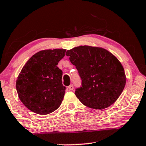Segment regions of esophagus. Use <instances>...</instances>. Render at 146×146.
Listing matches in <instances>:
<instances>
[{"instance_id": "obj_1", "label": "esophagus", "mask_w": 146, "mask_h": 146, "mask_svg": "<svg viewBox=\"0 0 146 146\" xmlns=\"http://www.w3.org/2000/svg\"><path fill=\"white\" fill-rule=\"evenodd\" d=\"M73 84H71V85H70V86L68 87V89H69V90H70V91H71V90H73Z\"/></svg>"}]
</instances>
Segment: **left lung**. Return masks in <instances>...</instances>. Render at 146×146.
Masks as SVG:
<instances>
[{"instance_id":"left-lung-1","label":"left lung","mask_w":146,"mask_h":146,"mask_svg":"<svg viewBox=\"0 0 146 146\" xmlns=\"http://www.w3.org/2000/svg\"><path fill=\"white\" fill-rule=\"evenodd\" d=\"M66 55L82 80L75 94L83 104L102 110L116 102L126 84L124 68L117 57L103 48L86 45L68 50Z\"/></svg>"}]
</instances>
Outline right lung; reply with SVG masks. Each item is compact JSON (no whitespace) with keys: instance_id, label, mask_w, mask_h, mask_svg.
Here are the masks:
<instances>
[{"instance_id":"right-lung-1","label":"right lung","mask_w":146,"mask_h":146,"mask_svg":"<svg viewBox=\"0 0 146 146\" xmlns=\"http://www.w3.org/2000/svg\"><path fill=\"white\" fill-rule=\"evenodd\" d=\"M65 52L62 48L39 51L22 68L16 89L20 100L31 111L44 115L61 104L65 87L62 84V71L57 64Z\"/></svg>"}]
</instances>
